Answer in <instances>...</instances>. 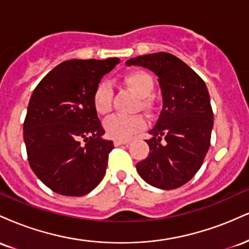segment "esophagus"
Returning a JSON list of instances; mask_svg holds the SVG:
<instances>
[{
  "label": "esophagus",
  "mask_w": 249,
  "mask_h": 249,
  "mask_svg": "<svg viewBox=\"0 0 249 249\" xmlns=\"http://www.w3.org/2000/svg\"><path fill=\"white\" fill-rule=\"evenodd\" d=\"M115 145L116 146H119V145H125V144H128V141H124V139H115Z\"/></svg>",
  "instance_id": "1"
}]
</instances>
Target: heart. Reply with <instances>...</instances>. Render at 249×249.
<instances>
[{
    "instance_id": "1",
    "label": "heart",
    "mask_w": 249,
    "mask_h": 249,
    "mask_svg": "<svg viewBox=\"0 0 249 249\" xmlns=\"http://www.w3.org/2000/svg\"><path fill=\"white\" fill-rule=\"evenodd\" d=\"M123 82L132 92L141 98V107L145 111H150L153 107L151 93L154 88L152 76L146 71L136 70L126 73ZM113 91L107 82H101L97 85L93 92V107L97 113L105 116L112 107ZM145 127V121L141 116H112L104 123V128L110 137L116 139H127L137 131Z\"/></svg>"
}]
</instances>
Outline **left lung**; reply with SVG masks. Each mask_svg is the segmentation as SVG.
Listing matches in <instances>:
<instances>
[{"mask_svg":"<svg viewBox=\"0 0 249 249\" xmlns=\"http://www.w3.org/2000/svg\"><path fill=\"white\" fill-rule=\"evenodd\" d=\"M158 77L162 108L146 139L150 153L136 165L151 186L174 190L201 167L211 144L213 111L205 82L172 53H156L127 59Z\"/></svg>","mask_w":249,"mask_h":249,"instance_id":"1","label":"left lung"}]
</instances>
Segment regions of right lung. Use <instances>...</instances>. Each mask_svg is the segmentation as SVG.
Here are the masks:
<instances>
[{"label":"right lung","mask_w":249,"mask_h":249,"mask_svg":"<svg viewBox=\"0 0 249 249\" xmlns=\"http://www.w3.org/2000/svg\"><path fill=\"white\" fill-rule=\"evenodd\" d=\"M119 58L71 59L53 68L34 90L23 124L31 170L45 186L85 196L107 172L112 141L93 107V92Z\"/></svg>","instance_id":"right-lung-1"}]
</instances>
